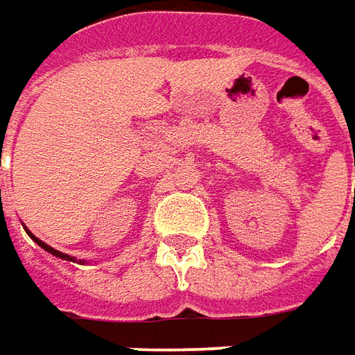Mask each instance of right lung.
I'll return each instance as SVG.
<instances>
[{
    "mask_svg": "<svg viewBox=\"0 0 355 355\" xmlns=\"http://www.w3.org/2000/svg\"><path fill=\"white\" fill-rule=\"evenodd\" d=\"M23 227H25V226H23ZM25 232H27V234L31 236V239H33V241H35V243H37V245H41V248H43L44 251H49L51 255H55V257H58V259H64V261H76V257H72V255H67V253H62V251L55 250V248H51L49 243H44V241H41V239L37 238V236H33V234H31V232H29V230H27V227H25ZM82 263H84V261H82Z\"/></svg>",
    "mask_w": 355,
    "mask_h": 355,
    "instance_id": "add662e5",
    "label": "right lung"
}]
</instances>
